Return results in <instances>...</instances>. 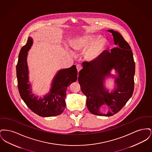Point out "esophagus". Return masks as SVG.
Here are the masks:
<instances>
[{
    "instance_id": "esophagus-1",
    "label": "esophagus",
    "mask_w": 152,
    "mask_h": 152,
    "mask_svg": "<svg viewBox=\"0 0 152 152\" xmlns=\"http://www.w3.org/2000/svg\"><path fill=\"white\" fill-rule=\"evenodd\" d=\"M76 68H77V71L79 72L82 69V66H81V65H80V64H77V65H76Z\"/></svg>"
}]
</instances>
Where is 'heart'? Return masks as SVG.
I'll return each mask as SVG.
<instances>
[{"label":"heart","mask_w":152,"mask_h":152,"mask_svg":"<svg viewBox=\"0 0 152 152\" xmlns=\"http://www.w3.org/2000/svg\"><path fill=\"white\" fill-rule=\"evenodd\" d=\"M100 35H86L79 38L76 43L73 45L75 50H86L85 56L88 60L94 61L100 58L108 47V42L106 39H102Z\"/></svg>","instance_id":"b5f03b06"}]
</instances>
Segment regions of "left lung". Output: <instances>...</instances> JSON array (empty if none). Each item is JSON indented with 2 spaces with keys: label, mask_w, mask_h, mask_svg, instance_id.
Wrapping results in <instances>:
<instances>
[{
  "label": "left lung",
  "mask_w": 152,
  "mask_h": 152,
  "mask_svg": "<svg viewBox=\"0 0 152 152\" xmlns=\"http://www.w3.org/2000/svg\"><path fill=\"white\" fill-rule=\"evenodd\" d=\"M108 31L112 34L117 47L110 52L104 51L94 61L83 62V68L78 77L81 91L87 97V108L91 113L97 116H113L118 112L130 99L134 91L135 63L130 45L119 32ZM113 69L118 77L110 73ZM109 76L115 77L116 84V88L110 93L103 85L105 78ZM104 104L109 108L107 114L99 112L100 107Z\"/></svg>",
  "instance_id": "8db88e82"
}]
</instances>
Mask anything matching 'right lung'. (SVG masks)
<instances>
[{"mask_svg": "<svg viewBox=\"0 0 152 152\" xmlns=\"http://www.w3.org/2000/svg\"><path fill=\"white\" fill-rule=\"evenodd\" d=\"M33 44L28 37L26 44L19 54L16 65L18 87L22 100L33 112L42 117H52L60 115L66 106L65 98L66 88L77 79V71L75 65L58 71L52 80L50 91L43 98H39L32 94L29 83L28 68L27 62L28 51Z\"/></svg>", "mask_w": 152, "mask_h": 152, "instance_id": "right-lung-1", "label": "right lung"}]
</instances>
